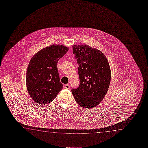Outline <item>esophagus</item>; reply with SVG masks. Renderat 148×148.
<instances>
[{"instance_id": "obj_1", "label": "esophagus", "mask_w": 148, "mask_h": 148, "mask_svg": "<svg viewBox=\"0 0 148 148\" xmlns=\"http://www.w3.org/2000/svg\"><path fill=\"white\" fill-rule=\"evenodd\" d=\"M65 88L66 89H69L70 88V85L69 84H66L65 85Z\"/></svg>"}]
</instances>
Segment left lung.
Masks as SVG:
<instances>
[{"label":"left lung","instance_id":"8db88e82","mask_svg":"<svg viewBox=\"0 0 148 148\" xmlns=\"http://www.w3.org/2000/svg\"><path fill=\"white\" fill-rule=\"evenodd\" d=\"M73 53L79 67L80 84L71 91L81 107H95L103 99L109 87L111 70L103 53L87 45H73Z\"/></svg>","mask_w":148,"mask_h":148}]
</instances>
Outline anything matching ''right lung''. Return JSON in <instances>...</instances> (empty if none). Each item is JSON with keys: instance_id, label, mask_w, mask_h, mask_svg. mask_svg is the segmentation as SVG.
<instances>
[{"instance_id": "add662e5", "label": "right lung", "mask_w": 148, "mask_h": 148, "mask_svg": "<svg viewBox=\"0 0 148 148\" xmlns=\"http://www.w3.org/2000/svg\"><path fill=\"white\" fill-rule=\"evenodd\" d=\"M68 49L62 45H51L39 51L31 59L27 70V88L37 103H51L63 88L57 63Z\"/></svg>"}]
</instances>
